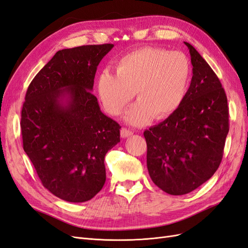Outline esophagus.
<instances>
[{
  "label": "esophagus",
  "mask_w": 248,
  "mask_h": 248,
  "mask_svg": "<svg viewBox=\"0 0 248 248\" xmlns=\"http://www.w3.org/2000/svg\"><path fill=\"white\" fill-rule=\"evenodd\" d=\"M132 134H133V132L129 129H127V128H122L121 129V137L122 138H128V137H131Z\"/></svg>",
  "instance_id": "obj_1"
}]
</instances>
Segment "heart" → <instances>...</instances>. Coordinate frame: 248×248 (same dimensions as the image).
I'll list each match as a JSON object with an SVG mask.
<instances>
[{
	"label": "heart",
	"mask_w": 248,
	"mask_h": 248,
	"mask_svg": "<svg viewBox=\"0 0 248 248\" xmlns=\"http://www.w3.org/2000/svg\"><path fill=\"white\" fill-rule=\"evenodd\" d=\"M190 80V61L183 52L142 47L120 59L117 71L101 70L97 92L103 108L118 116L137 91L139 101L126 112L125 119L140 126L153 118L174 114L186 98Z\"/></svg>",
	"instance_id": "b5f03b06"
}]
</instances>
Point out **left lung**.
<instances>
[{
  "mask_svg": "<svg viewBox=\"0 0 248 248\" xmlns=\"http://www.w3.org/2000/svg\"><path fill=\"white\" fill-rule=\"evenodd\" d=\"M192 78L183 103L144 132L152 181L171 196H182L211 178L222 159L229 133L226 92L211 67L191 44Z\"/></svg>",
  "mask_w": 248,
  "mask_h": 248,
  "instance_id": "8db88e82",
  "label": "left lung"
}]
</instances>
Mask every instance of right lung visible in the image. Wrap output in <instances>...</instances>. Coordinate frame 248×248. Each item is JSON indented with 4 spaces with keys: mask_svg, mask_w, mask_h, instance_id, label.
I'll return each mask as SVG.
<instances>
[{
    "mask_svg": "<svg viewBox=\"0 0 248 248\" xmlns=\"http://www.w3.org/2000/svg\"><path fill=\"white\" fill-rule=\"evenodd\" d=\"M112 47L59 50L27 90L24 150L42 185L67 202H87L102 189L104 157L120 141L121 126L103 114L92 94L97 66Z\"/></svg>",
    "mask_w": 248,
    "mask_h": 248,
    "instance_id": "add662e5",
    "label": "right lung"
}]
</instances>
